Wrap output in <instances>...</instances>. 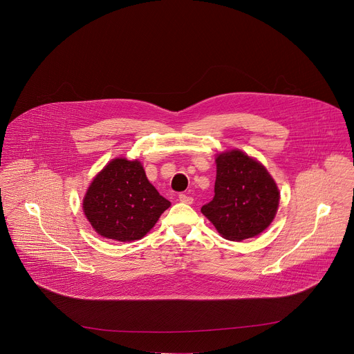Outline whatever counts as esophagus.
<instances>
[{
  "label": "esophagus",
  "instance_id": "1",
  "mask_svg": "<svg viewBox=\"0 0 354 354\" xmlns=\"http://www.w3.org/2000/svg\"><path fill=\"white\" fill-rule=\"evenodd\" d=\"M179 201L183 204H192L193 203V197L187 196V194H179Z\"/></svg>",
  "mask_w": 354,
  "mask_h": 354
}]
</instances>
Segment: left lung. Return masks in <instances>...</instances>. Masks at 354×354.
Segmentation results:
<instances>
[{"label":"left lung","instance_id":"8db88e82","mask_svg":"<svg viewBox=\"0 0 354 354\" xmlns=\"http://www.w3.org/2000/svg\"><path fill=\"white\" fill-rule=\"evenodd\" d=\"M280 192L268 169L240 150L216 157L215 196L201 212L232 241L261 234L273 222Z\"/></svg>","mask_w":354,"mask_h":354}]
</instances>
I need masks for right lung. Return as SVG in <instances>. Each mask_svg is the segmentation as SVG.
Here are the masks:
<instances>
[{
  "label": "right lung",
  "mask_w": 354,
  "mask_h": 354,
  "mask_svg": "<svg viewBox=\"0 0 354 354\" xmlns=\"http://www.w3.org/2000/svg\"><path fill=\"white\" fill-rule=\"evenodd\" d=\"M171 203L149 182L138 160H111L92 180L82 209L106 239L133 241L145 237Z\"/></svg>",
  "instance_id": "right-lung-1"
}]
</instances>
